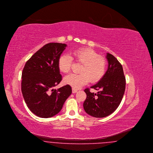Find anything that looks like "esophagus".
<instances>
[{"label": "esophagus", "mask_w": 153, "mask_h": 153, "mask_svg": "<svg viewBox=\"0 0 153 153\" xmlns=\"http://www.w3.org/2000/svg\"><path fill=\"white\" fill-rule=\"evenodd\" d=\"M77 91L78 90H77V89H74V88H72V92L73 93H76L77 92Z\"/></svg>", "instance_id": "esophagus-1"}]
</instances>
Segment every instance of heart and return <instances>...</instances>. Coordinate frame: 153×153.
<instances>
[{
  "mask_svg": "<svg viewBox=\"0 0 153 153\" xmlns=\"http://www.w3.org/2000/svg\"><path fill=\"white\" fill-rule=\"evenodd\" d=\"M72 55L77 62L82 63L80 68L81 73L71 74L66 76L63 79L65 84L71 85L73 88L78 89L90 81L92 83L97 82L103 77L106 69V61L93 49L82 48L74 50ZM73 58L68 54H62L59 56L58 67L60 72L67 73L71 71Z\"/></svg>",
  "mask_w": 153,
  "mask_h": 153,
  "instance_id": "b5f03b06",
  "label": "heart"
}]
</instances>
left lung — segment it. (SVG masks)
Returning a JSON list of instances; mask_svg holds the SVG:
<instances>
[{
    "instance_id": "left-lung-1",
    "label": "left lung",
    "mask_w": 153,
    "mask_h": 153,
    "mask_svg": "<svg viewBox=\"0 0 153 153\" xmlns=\"http://www.w3.org/2000/svg\"><path fill=\"white\" fill-rule=\"evenodd\" d=\"M108 68L103 77L91 88L99 91L91 92L89 88L84 92L87 98L83 103L85 111L97 118L107 117L120 105L126 90V77L121 64L112 54L107 53Z\"/></svg>"
}]
</instances>
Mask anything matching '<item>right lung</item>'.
Masks as SVG:
<instances>
[{
    "mask_svg": "<svg viewBox=\"0 0 153 153\" xmlns=\"http://www.w3.org/2000/svg\"><path fill=\"white\" fill-rule=\"evenodd\" d=\"M66 46L58 43L45 45L31 56L23 69L22 95L27 108L38 117L49 118L58 114L72 94L69 85L54 88L62 80L58 61Z\"/></svg>",
    "mask_w": 153,
    "mask_h": 153,
    "instance_id": "1",
    "label": "right lung"
}]
</instances>
